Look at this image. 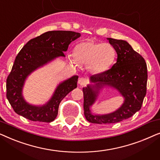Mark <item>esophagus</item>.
Returning a JSON list of instances; mask_svg holds the SVG:
<instances>
[{
	"mask_svg": "<svg viewBox=\"0 0 160 160\" xmlns=\"http://www.w3.org/2000/svg\"><path fill=\"white\" fill-rule=\"evenodd\" d=\"M87 83H88V80L86 78L82 77L78 79V84H79L80 86H85Z\"/></svg>",
	"mask_w": 160,
	"mask_h": 160,
	"instance_id": "esophagus-1",
	"label": "esophagus"
}]
</instances>
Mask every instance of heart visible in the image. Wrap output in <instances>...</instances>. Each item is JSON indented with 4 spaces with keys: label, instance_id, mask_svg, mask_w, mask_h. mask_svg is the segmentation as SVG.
Listing matches in <instances>:
<instances>
[{
    "label": "heart",
    "instance_id": "b5f03b06",
    "mask_svg": "<svg viewBox=\"0 0 160 160\" xmlns=\"http://www.w3.org/2000/svg\"><path fill=\"white\" fill-rule=\"evenodd\" d=\"M117 52L108 43L95 42L91 40L78 43L73 49L75 60L81 63H87L92 73L100 74L108 71L114 63Z\"/></svg>",
    "mask_w": 160,
    "mask_h": 160
}]
</instances>
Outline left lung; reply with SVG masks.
I'll return each instance as SVG.
<instances>
[{
  "label": "left lung",
  "instance_id": "8db88e82",
  "mask_svg": "<svg viewBox=\"0 0 160 160\" xmlns=\"http://www.w3.org/2000/svg\"><path fill=\"white\" fill-rule=\"evenodd\" d=\"M107 39L117 52V62L105 73L91 76L90 84L83 88L84 116L91 123H117L128 119L141 109L146 94L147 65L143 57L126 41ZM106 86L117 89L124 98V102L112 113L92 114L90 107L95 102L100 90Z\"/></svg>",
  "mask_w": 160,
  "mask_h": 160
}]
</instances>
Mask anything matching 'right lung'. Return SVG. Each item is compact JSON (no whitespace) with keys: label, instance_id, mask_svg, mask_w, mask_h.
<instances>
[{"label":"right lung","instance_id":"1","mask_svg":"<svg viewBox=\"0 0 160 160\" xmlns=\"http://www.w3.org/2000/svg\"><path fill=\"white\" fill-rule=\"evenodd\" d=\"M81 33L65 30L44 32L30 40L15 59L12 71L6 79V98L17 114L35 122H51L55 119L61 100L77 87L78 76H73L57 87L53 95L43 106L28 103L22 95V89L28 76L59 57H65L72 41Z\"/></svg>","mask_w":160,"mask_h":160}]
</instances>
